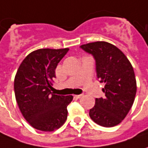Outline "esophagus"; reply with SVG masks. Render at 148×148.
Here are the masks:
<instances>
[{
  "mask_svg": "<svg viewBox=\"0 0 148 148\" xmlns=\"http://www.w3.org/2000/svg\"><path fill=\"white\" fill-rule=\"evenodd\" d=\"M82 96H83V95H75V97L77 98V99H80V98H82Z\"/></svg>",
  "mask_w": 148,
  "mask_h": 148,
  "instance_id": "34e87169",
  "label": "esophagus"
}]
</instances>
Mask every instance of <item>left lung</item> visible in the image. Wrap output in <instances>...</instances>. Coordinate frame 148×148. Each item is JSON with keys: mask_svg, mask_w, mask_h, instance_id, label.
<instances>
[{"mask_svg": "<svg viewBox=\"0 0 148 148\" xmlns=\"http://www.w3.org/2000/svg\"><path fill=\"white\" fill-rule=\"evenodd\" d=\"M81 48L95 59L97 77L105 83V98H96L90 110V119L103 127L122 122L132 108L137 92L133 66L120 49L105 41L83 44Z\"/></svg>", "mask_w": 148, "mask_h": 148, "instance_id": "obj_1", "label": "left lung"}]
</instances>
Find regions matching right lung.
I'll list each match as a JSON object with an SVG mask.
<instances>
[{"label": "right lung", "instance_id": "add662e5", "mask_svg": "<svg viewBox=\"0 0 148 148\" xmlns=\"http://www.w3.org/2000/svg\"><path fill=\"white\" fill-rule=\"evenodd\" d=\"M69 49H41L32 52L19 66L14 77L16 102L22 115L33 128L52 132L63 125L72 95L52 91L55 70Z\"/></svg>", "mask_w": 148, "mask_h": 148}]
</instances>
